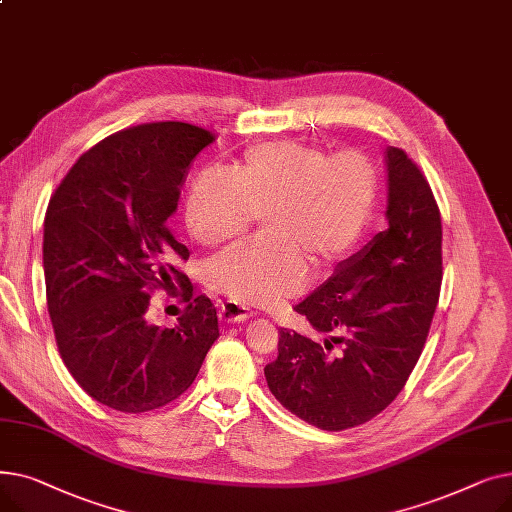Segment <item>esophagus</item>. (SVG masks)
Listing matches in <instances>:
<instances>
[{
    "mask_svg": "<svg viewBox=\"0 0 512 512\" xmlns=\"http://www.w3.org/2000/svg\"><path fill=\"white\" fill-rule=\"evenodd\" d=\"M249 317H253V311L245 305L234 303V301L220 303V319L224 324H240V321H247Z\"/></svg>",
    "mask_w": 512,
    "mask_h": 512,
    "instance_id": "obj_1",
    "label": "esophagus"
}]
</instances>
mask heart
Here are the masks:
<instances>
[{
    "mask_svg": "<svg viewBox=\"0 0 512 512\" xmlns=\"http://www.w3.org/2000/svg\"><path fill=\"white\" fill-rule=\"evenodd\" d=\"M378 172L357 151L330 155L309 143L257 145L232 176L201 174L184 220L199 245L215 247L263 218L265 236L207 265V284L234 303L274 305L299 294L311 267L330 274L353 257L373 218Z\"/></svg>",
    "mask_w": 512,
    "mask_h": 512,
    "instance_id": "obj_1",
    "label": "heart"
}]
</instances>
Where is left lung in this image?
<instances>
[{
	"mask_svg": "<svg viewBox=\"0 0 512 512\" xmlns=\"http://www.w3.org/2000/svg\"><path fill=\"white\" fill-rule=\"evenodd\" d=\"M388 230L294 307L324 340L280 330L265 380L280 405L326 429L380 415L417 365L442 286V220L429 182L398 147L386 149Z\"/></svg>",
	"mask_w": 512,
	"mask_h": 512,
	"instance_id": "1",
	"label": "left lung"
}]
</instances>
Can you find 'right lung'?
<instances>
[{
  "label": "right lung",
  "mask_w": 512,
  "mask_h": 512,
  "mask_svg": "<svg viewBox=\"0 0 512 512\" xmlns=\"http://www.w3.org/2000/svg\"><path fill=\"white\" fill-rule=\"evenodd\" d=\"M205 128L151 122L78 157L43 226L47 309L64 365L91 398L122 413L168 405L197 378L218 340V313L176 265L188 249L168 220ZM176 281L189 307L174 329L151 327L149 291Z\"/></svg>",
  "instance_id": "right-lung-1"
}]
</instances>
